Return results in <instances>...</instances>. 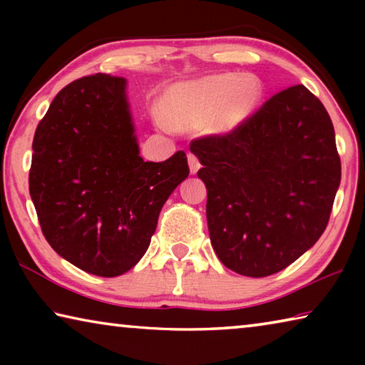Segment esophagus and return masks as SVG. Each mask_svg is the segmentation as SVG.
<instances>
[{"label": "esophagus", "instance_id": "esophagus-1", "mask_svg": "<svg viewBox=\"0 0 365 365\" xmlns=\"http://www.w3.org/2000/svg\"><path fill=\"white\" fill-rule=\"evenodd\" d=\"M188 165H190L191 174H196V172L201 168V163H200V159L195 156V154H188Z\"/></svg>", "mask_w": 365, "mask_h": 365}]
</instances>
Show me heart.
Here are the masks:
<instances>
[{"mask_svg": "<svg viewBox=\"0 0 365 365\" xmlns=\"http://www.w3.org/2000/svg\"><path fill=\"white\" fill-rule=\"evenodd\" d=\"M261 95L257 78L219 73L172 86L165 95V113L177 128H196L209 122L214 132L225 133L252 113Z\"/></svg>", "mask_w": 365, "mask_h": 365, "instance_id": "1", "label": "heart"}]
</instances>
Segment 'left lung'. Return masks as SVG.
Returning <instances> with one entry per match:
<instances>
[{"mask_svg": "<svg viewBox=\"0 0 365 365\" xmlns=\"http://www.w3.org/2000/svg\"><path fill=\"white\" fill-rule=\"evenodd\" d=\"M190 150L202 164L209 237L225 267L255 279L277 274L324 233L341 160L330 115L304 85Z\"/></svg>", "mask_w": 365, "mask_h": 365, "instance_id": "left-lung-1", "label": "left lung"}]
</instances>
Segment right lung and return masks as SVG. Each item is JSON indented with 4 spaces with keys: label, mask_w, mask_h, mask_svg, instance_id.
Segmentation results:
<instances>
[{
    "label": "right lung",
    "mask_w": 365,
    "mask_h": 365,
    "mask_svg": "<svg viewBox=\"0 0 365 365\" xmlns=\"http://www.w3.org/2000/svg\"><path fill=\"white\" fill-rule=\"evenodd\" d=\"M125 78L108 73L64 86L35 130L29 190L46 242L66 261L117 277L150 246L172 191L188 177L187 154L145 163Z\"/></svg>",
    "instance_id": "right-lung-1"
}]
</instances>
